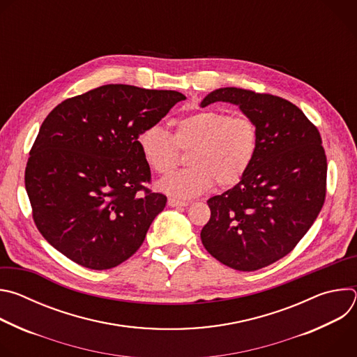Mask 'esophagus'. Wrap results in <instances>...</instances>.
Instances as JSON below:
<instances>
[{
  "instance_id": "1",
  "label": "esophagus",
  "mask_w": 357,
  "mask_h": 357,
  "mask_svg": "<svg viewBox=\"0 0 357 357\" xmlns=\"http://www.w3.org/2000/svg\"><path fill=\"white\" fill-rule=\"evenodd\" d=\"M168 205H169L171 208H182V206H188L189 202L181 200V199H175V197H169V199H168Z\"/></svg>"
}]
</instances>
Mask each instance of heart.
<instances>
[{
    "label": "heart",
    "mask_w": 357,
    "mask_h": 357,
    "mask_svg": "<svg viewBox=\"0 0 357 357\" xmlns=\"http://www.w3.org/2000/svg\"><path fill=\"white\" fill-rule=\"evenodd\" d=\"M259 126L248 116L202 110L175 121L174 135L152 124L138 135V146L149 168L168 175L179 162V149L189 151L186 169L162 179L158 188L176 197H195L215 183H238L257 155Z\"/></svg>",
    "instance_id": "b5f03b06"
}]
</instances>
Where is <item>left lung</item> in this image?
Masks as SVG:
<instances>
[{
  "mask_svg": "<svg viewBox=\"0 0 357 357\" xmlns=\"http://www.w3.org/2000/svg\"><path fill=\"white\" fill-rule=\"evenodd\" d=\"M229 101L259 126L257 155L244 178L208 200L211 219L200 238L222 264L256 271L291 252L318 218L326 196L321 134L291 101L268 93L225 87L206 107Z\"/></svg>",
  "mask_w": 357,
  "mask_h": 357,
  "instance_id": "left-lung-1",
  "label": "left lung"
}]
</instances>
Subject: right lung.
<instances>
[{"label": "right lung", "mask_w": 357, "mask_h": 357, "mask_svg": "<svg viewBox=\"0 0 357 357\" xmlns=\"http://www.w3.org/2000/svg\"><path fill=\"white\" fill-rule=\"evenodd\" d=\"M185 98L105 84L47 114L29 151L25 188L50 245L90 270L117 267L141 247L167 196L146 186L151 169L138 135Z\"/></svg>", "instance_id": "obj_1"}]
</instances>
